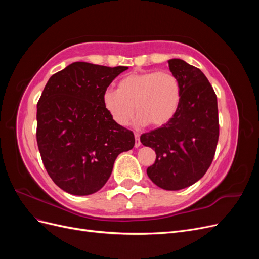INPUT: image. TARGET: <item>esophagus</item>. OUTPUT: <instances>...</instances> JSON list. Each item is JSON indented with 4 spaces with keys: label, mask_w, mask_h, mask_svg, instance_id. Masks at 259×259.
I'll list each match as a JSON object with an SVG mask.
<instances>
[{
    "label": "esophagus",
    "mask_w": 259,
    "mask_h": 259,
    "mask_svg": "<svg viewBox=\"0 0 259 259\" xmlns=\"http://www.w3.org/2000/svg\"><path fill=\"white\" fill-rule=\"evenodd\" d=\"M135 147L138 148L140 146V139H139V134H137V133H135Z\"/></svg>",
    "instance_id": "esophagus-1"
}]
</instances>
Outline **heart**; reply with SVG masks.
I'll return each mask as SVG.
<instances>
[{"instance_id": "b5f03b06", "label": "heart", "mask_w": 259, "mask_h": 259, "mask_svg": "<svg viewBox=\"0 0 259 259\" xmlns=\"http://www.w3.org/2000/svg\"><path fill=\"white\" fill-rule=\"evenodd\" d=\"M180 100L179 81L169 71L131 73L119 82L117 90L103 94L106 111L120 126L130 124L135 110L137 126H164L174 119Z\"/></svg>"}]
</instances>
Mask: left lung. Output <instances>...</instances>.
<instances>
[{
    "mask_svg": "<svg viewBox=\"0 0 259 259\" xmlns=\"http://www.w3.org/2000/svg\"><path fill=\"white\" fill-rule=\"evenodd\" d=\"M177 76L182 100L174 119L140 136L155 151L147 174L162 189L180 190L200 180L214 159L219 136L216 94L200 69L183 59L168 60Z\"/></svg>",
    "mask_w": 259,
    "mask_h": 259,
    "instance_id": "obj_1",
    "label": "left lung"
}]
</instances>
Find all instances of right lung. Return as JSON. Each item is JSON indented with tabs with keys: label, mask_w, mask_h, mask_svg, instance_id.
I'll return each mask as SVG.
<instances>
[{
	"label": "right lung",
	"mask_w": 259,
	"mask_h": 259,
	"mask_svg": "<svg viewBox=\"0 0 259 259\" xmlns=\"http://www.w3.org/2000/svg\"><path fill=\"white\" fill-rule=\"evenodd\" d=\"M127 67L75 61L46 83L36 111V142L44 166L60 189L89 195L105 186L117 155L135 145L133 132L117 125L103 94Z\"/></svg>",
	"instance_id": "1"
}]
</instances>
